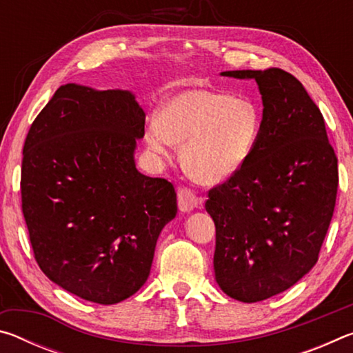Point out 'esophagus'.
Wrapping results in <instances>:
<instances>
[{"mask_svg":"<svg viewBox=\"0 0 353 353\" xmlns=\"http://www.w3.org/2000/svg\"><path fill=\"white\" fill-rule=\"evenodd\" d=\"M177 201H179V208H181V212H191L194 210V208L202 205V198L196 196L194 191L190 188H179Z\"/></svg>","mask_w":353,"mask_h":353,"instance_id":"esophagus-1","label":"esophagus"}]
</instances>
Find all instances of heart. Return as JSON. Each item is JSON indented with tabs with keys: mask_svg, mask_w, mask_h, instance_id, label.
Returning a JSON list of instances; mask_svg holds the SVG:
<instances>
[{
	"mask_svg": "<svg viewBox=\"0 0 353 353\" xmlns=\"http://www.w3.org/2000/svg\"><path fill=\"white\" fill-rule=\"evenodd\" d=\"M261 113L248 97L210 88H185L166 98L149 124L146 143L154 154L171 157L182 145L181 162L193 181L224 182L246 163L259 141Z\"/></svg>",
	"mask_w": 353,
	"mask_h": 353,
	"instance_id": "1",
	"label": "heart"
}]
</instances>
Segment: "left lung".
Segmentation results:
<instances>
[{
  "mask_svg": "<svg viewBox=\"0 0 353 353\" xmlns=\"http://www.w3.org/2000/svg\"><path fill=\"white\" fill-rule=\"evenodd\" d=\"M221 74L255 79L263 99L252 154L205 202L216 227L214 279L227 296L252 303L291 288L318 261L336 204L338 159L324 117L294 76Z\"/></svg>",
  "mask_w": 353,
  "mask_h": 353,
  "instance_id": "obj_1",
  "label": "left lung"
}]
</instances>
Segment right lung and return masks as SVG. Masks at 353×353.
<instances>
[{
    "label": "right lung",
    "mask_w": 353,
    "mask_h": 353,
    "mask_svg": "<svg viewBox=\"0 0 353 353\" xmlns=\"http://www.w3.org/2000/svg\"><path fill=\"white\" fill-rule=\"evenodd\" d=\"M145 112L128 90L67 83L23 148L21 210L35 261L71 294L112 305L148 280L157 238L176 216L166 179L135 168Z\"/></svg>",
    "instance_id": "1"
}]
</instances>
